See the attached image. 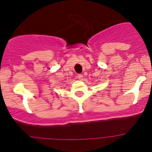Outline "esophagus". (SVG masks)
<instances>
[{"instance_id":"34e87169","label":"esophagus","mask_w":152,"mask_h":152,"mask_svg":"<svg viewBox=\"0 0 152 152\" xmlns=\"http://www.w3.org/2000/svg\"><path fill=\"white\" fill-rule=\"evenodd\" d=\"M82 77H83V75H81V74H78V75H77V78H78L79 80L82 79Z\"/></svg>"}]
</instances>
